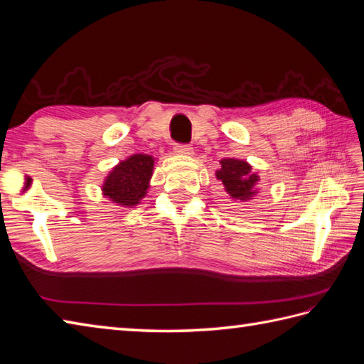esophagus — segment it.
<instances>
[{
	"label": "esophagus",
	"instance_id": "esophagus-1",
	"mask_svg": "<svg viewBox=\"0 0 364 364\" xmlns=\"http://www.w3.org/2000/svg\"><path fill=\"white\" fill-rule=\"evenodd\" d=\"M175 151L178 154H184V156H192V154H194V150H192L191 145H181V144L175 145Z\"/></svg>",
	"mask_w": 364,
	"mask_h": 364
}]
</instances>
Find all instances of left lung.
Segmentation results:
<instances>
[{
    "label": "left lung",
    "instance_id": "1",
    "mask_svg": "<svg viewBox=\"0 0 364 364\" xmlns=\"http://www.w3.org/2000/svg\"><path fill=\"white\" fill-rule=\"evenodd\" d=\"M215 178L222 181L225 192L233 200L247 202L258 194L259 175L253 172L247 161L236 158L222 159L219 170H215Z\"/></svg>",
    "mask_w": 364,
    "mask_h": 364
}]
</instances>
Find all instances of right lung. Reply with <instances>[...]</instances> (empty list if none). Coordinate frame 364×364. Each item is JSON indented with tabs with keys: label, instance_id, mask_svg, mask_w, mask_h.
I'll return each mask as SVG.
<instances>
[{
	"label": "right lung",
	"instance_id": "add662e5",
	"mask_svg": "<svg viewBox=\"0 0 364 364\" xmlns=\"http://www.w3.org/2000/svg\"><path fill=\"white\" fill-rule=\"evenodd\" d=\"M154 158L150 154H133L120 161L105 178L102 192L112 203L134 208L141 203L150 188Z\"/></svg>",
	"mask_w": 364,
	"mask_h": 364
}]
</instances>
